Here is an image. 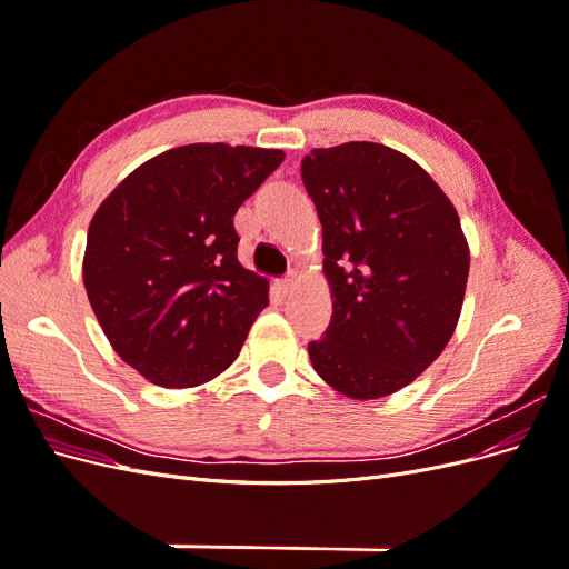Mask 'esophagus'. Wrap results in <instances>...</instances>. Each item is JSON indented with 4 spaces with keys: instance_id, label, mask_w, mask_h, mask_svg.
I'll use <instances>...</instances> for the list:
<instances>
[{
    "instance_id": "34e87169",
    "label": "esophagus",
    "mask_w": 569,
    "mask_h": 569,
    "mask_svg": "<svg viewBox=\"0 0 569 569\" xmlns=\"http://www.w3.org/2000/svg\"><path fill=\"white\" fill-rule=\"evenodd\" d=\"M295 282H297L295 274H287V278H282V280L278 282V289L282 291V295H289V291L295 289Z\"/></svg>"
}]
</instances>
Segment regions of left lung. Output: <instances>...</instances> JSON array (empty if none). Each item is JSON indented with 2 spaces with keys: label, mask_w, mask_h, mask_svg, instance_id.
Listing matches in <instances>:
<instances>
[{
  "label": "left lung",
  "mask_w": 569,
  "mask_h": 569,
  "mask_svg": "<svg viewBox=\"0 0 569 569\" xmlns=\"http://www.w3.org/2000/svg\"><path fill=\"white\" fill-rule=\"evenodd\" d=\"M301 180L332 289V320L308 356L349 399H382L432 366L456 330L470 272L460 218L416 161L385 144L313 149Z\"/></svg>",
  "instance_id": "obj_1"
}]
</instances>
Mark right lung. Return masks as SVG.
I'll list each match as a JSON object with an SVG mask.
<instances>
[{"instance_id": "1", "label": "right lung", "mask_w": 569, "mask_h": 569, "mask_svg": "<svg viewBox=\"0 0 569 569\" xmlns=\"http://www.w3.org/2000/svg\"><path fill=\"white\" fill-rule=\"evenodd\" d=\"M282 159L261 147H176L101 201L84 289L113 351L149 382L197 387L242 351L268 280L237 261L232 218Z\"/></svg>"}]
</instances>
